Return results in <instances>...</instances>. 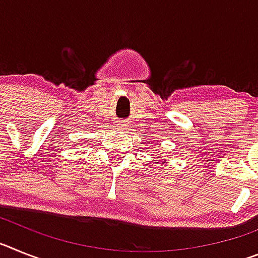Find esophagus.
Instances as JSON below:
<instances>
[{
    "label": "esophagus",
    "mask_w": 258,
    "mask_h": 258,
    "mask_svg": "<svg viewBox=\"0 0 258 258\" xmlns=\"http://www.w3.org/2000/svg\"><path fill=\"white\" fill-rule=\"evenodd\" d=\"M117 125V127H124L125 126V124H120V122H118V124H116Z\"/></svg>",
    "instance_id": "34e87169"
}]
</instances>
